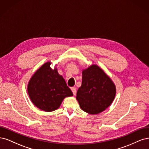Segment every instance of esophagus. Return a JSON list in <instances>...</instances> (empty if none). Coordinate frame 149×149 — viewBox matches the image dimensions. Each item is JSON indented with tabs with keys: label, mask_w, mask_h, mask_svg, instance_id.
Masks as SVG:
<instances>
[{
	"label": "esophagus",
	"mask_w": 149,
	"mask_h": 149,
	"mask_svg": "<svg viewBox=\"0 0 149 149\" xmlns=\"http://www.w3.org/2000/svg\"><path fill=\"white\" fill-rule=\"evenodd\" d=\"M72 92L74 95H76V93H77V91H76V88L75 87H71L70 88Z\"/></svg>",
	"instance_id": "obj_1"
}]
</instances>
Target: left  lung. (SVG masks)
Listing matches in <instances>:
<instances>
[{"mask_svg":"<svg viewBox=\"0 0 149 149\" xmlns=\"http://www.w3.org/2000/svg\"><path fill=\"white\" fill-rule=\"evenodd\" d=\"M82 81L76 99L80 108L90 114L104 111L113 103L116 93L115 84L97 64L82 70Z\"/></svg>","mask_w":149,"mask_h":149,"instance_id":"8db88e82","label":"left lung"}]
</instances>
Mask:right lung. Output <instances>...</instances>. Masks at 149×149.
<instances>
[{"mask_svg": "<svg viewBox=\"0 0 149 149\" xmlns=\"http://www.w3.org/2000/svg\"><path fill=\"white\" fill-rule=\"evenodd\" d=\"M51 64L48 61L42 65L32 75L27 86L32 103L47 112L58 109L65 98L73 95L63 77L59 74L56 65L52 69Z\"/></svg>", "mask_w": 149, "mask_h": 149, "instance_id": "1", "label": "right lung"}]
</instances>
